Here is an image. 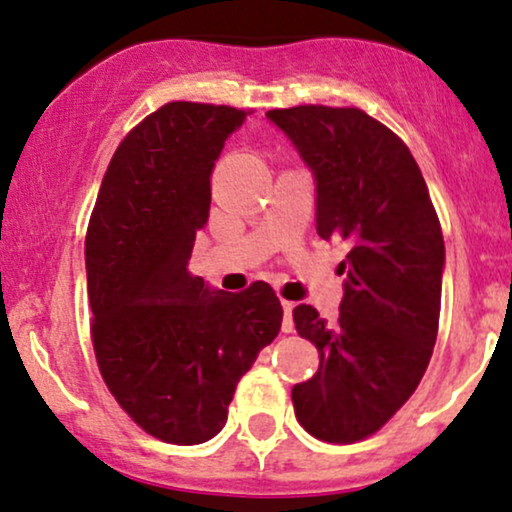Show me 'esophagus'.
I'll return each instance as SVG.
<instances>
[{
    "label": "esophagus",
    "instance_id": "1",
    "mask_svg": "<svg viewBox=\"0 0 512 512\" xmlns=\"http://www.w3.org/2000/svg\"><path fill=\"white\" fill-rule=\"evenodd\" d=\"M280 304H283V331L290 333L295 329V324H292V309H295V304L290 300H280Z\"/></svg>",
    "mask_w": 512,
    "mask_h": 512
}]
</instances>
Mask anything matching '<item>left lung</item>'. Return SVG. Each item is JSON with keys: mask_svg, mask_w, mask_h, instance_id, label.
Listing matches in <instances>:
<instances>
[{"mask_svg": "<svg viewBox=\"0 0 512 512\" xmlns=\"http://www.w3.org/2000/svg\"><path fill=\"white\" fill-rule=\"evenodd\" d=\"M317 179V234L343 241L338 319L309 304L295 329L319 350L312 380L292 387L300 426L317 440L377 433L416 392L440 321L445 241L416 159L399 135L360 108H273Z\"/></svg>", "mask_w": 512, "mask_h": 512, "instance_id": "left-lung-1", "label": "left lung"}]
</instances>
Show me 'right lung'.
<instances>
[{
  "instance_id": "right-lung-1",
  "label": "right lung",
  "mask_w": 512,
  "mask_h": 512,
  "mask_svg": "<svg viewBox=\"0 0 512 512\" xmlns=\"http://www.w3.org/2000/svg\"><path fill=\"white\" fill-rule=\"evenodd\" d=\"M246 116L195 101L149 113L113 154L86 229L101 377L137 426L171 445L220 433L239 380L283 321L263 280L225 292L188 273L212 169Z\"/></svg>"
}]
</instances>
